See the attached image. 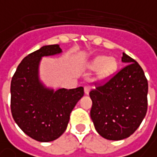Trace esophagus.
<instances>
[{"label":"esophagus","instance_id":"1","mask_svg":"<svg viewBox=\"0 0 157 157\" xmlns=\"http://www.w3.org/2000/svg\"><path fill=\"white\" fill-rule=\"evenodd\" d=\"M90 91V86H85L84 87V92H85V94H89Z\"/></svg>","mask_w":157,"mask_h":157}]
</instances>
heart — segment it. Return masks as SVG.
Listing matches in <instances>:
<instances>
[{"label": "heart", "instance_id": "obj_1", "mask_svg": "<svg viewBox=\"0 0 157 157\" xmlns=\"http://www.w3.org/2000/svg\"><path fill=\"white\" fill-rule=\"evenodd\" d=\"M118 67L117 60L113 57L107 58L106 56H98L90 63L91 69H98L99 78H105L116 71Z\"/></svg>", "mask_w": 157, "mask_h": 157}]
</instances>
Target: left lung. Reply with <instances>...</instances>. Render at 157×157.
<instances>
[{
    "instance_id": "left-lung-1",
    "label": "left lung",
    "mask_w": 157,
    "mask_h": 157,
    "mask_svg": "<svg viewBox=\"0 0 157 157\" xmlns=\"http://www.w3.org/2000/svg\"><path fill=\"white\" fill-rule=\"evenodd\" d=\"M121 60L127 65L108 81L95 83L90 92L94 126L102 137L111 140L133 134L147 110L148 84L141 67L124 52Z\"/></svg>"
}]
</instances>
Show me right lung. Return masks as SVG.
<instances>
[{
  "label": "right lung",
  "mask_w": 157,
  "mask_h": 157,
  "mask_svg": "<svg viewBox=\"0 0 157 157\" xmlns=\"http://www.w3.org/2000/svg\"><path fill=\"white\" fill-rule=\"evenodd\" d=\"M61 52L59 44H51L28 54L11 80L13 119L24 133L40 142L56 140L65 132L72 110L84 94L82 87L54 91L39 81L41 58Z\"/></svg>",
  "instance_id": "add662e5"
}]
</instances>
